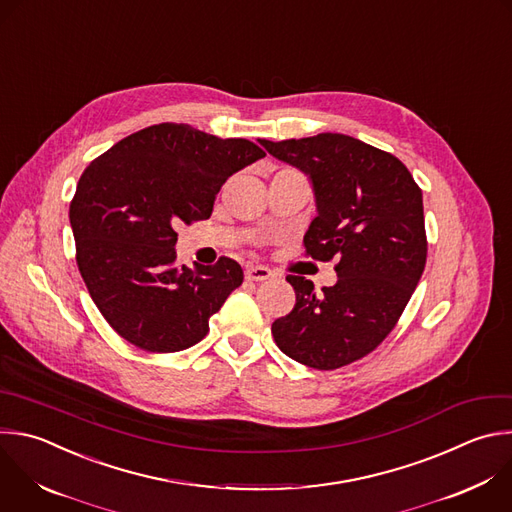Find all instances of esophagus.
Here are the masks:
<instances>
[{"mask_svg":"<svg viewBox=\"0 0 512 512\" xmlns=\"http://www.w3.org/2000/svg\"><path fill=\"white\" fill-rule=\"evenodd\" d=\"M245 277L249 281H267L273 277V273H271V269H267L263 265H249L245 271Z\"/></svg>","mask_w":512,"mask_h":512,"instance_id":"obj_1","label":"esophagus"}]
</instances>
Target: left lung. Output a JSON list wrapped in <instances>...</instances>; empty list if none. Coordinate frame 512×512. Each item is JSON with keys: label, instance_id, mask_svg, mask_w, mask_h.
I'll list each match as a JSON object with an SVG mask.
<instances>
[{"label": "left lung", "instance_id": "obj_1", "mask_svg": "<svg viewBox=\"0 0 512 512\" xmlns=\"http://www.w3.org/2000/svg\"><path fill=\"white\" fill-rule=\"evenodd\" d=\"M259 144L311 181L317 217L303 237L305 253L337 259V281L321 293L305 277L287 275L295 307L273 321L275 344L315 370L348 366L384 342L422 277V191L402 160L354 136Z\"/></svg>", "mask_w": 512, "mask_h": 512}]
</instances>
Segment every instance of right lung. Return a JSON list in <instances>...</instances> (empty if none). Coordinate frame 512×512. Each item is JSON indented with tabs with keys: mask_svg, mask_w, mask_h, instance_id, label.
I'll use <instances>...</instances> for the list:
<instances>
[{
	"mask_svg": "<svg viewBox=\"0 0 512 512\" xmlns=\"http://www.w3.org/2000/svg\"><path fill=\"white\" fill-rule=\"evenodd\" d=\"M263 156L251 140L162 122L88 164L70 203L76 261L96 307L126 342L168 354L207 335L243 269L229 257L177 265L175 225L209 219L225 181Z\"/></svg>",
	"mask_w": 512,
	"mask_h": 512,
	"instance_id": "add662e5",
	"label": "right lung"
}]
</instances>
